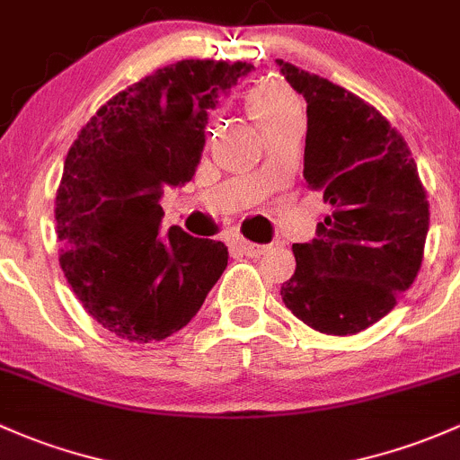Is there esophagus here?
<instances>
[{
	"label": "esophagus",
	"mask_w": 460,
	"mask_h": 460,
	"mask_svg": "<svg viewBox=\"0 0 460 460\" xmlns=\"http://www.w3.org/2000/svg\"><path fill=\"white\" fill-rule=\"evenodd\" d=\"M231 246H234L235 251H240V253L249 255V258H258V255H262L264 251H267V246L264 244H253L244 238H234L231 240Z\"/></svg>",
	"instance_id": "1"
}]
</instances>
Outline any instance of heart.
Instances as JSON below:
<instances>
[{
  "label": "heart",
  "mask_w": 460,
  "mask_h": 460,
  "mask_svg": "<svg viewBox=\"0 0 460 460\" xmlns=\"http://www.w3.org/2000/svg\"><path fill=\"white\" fill-rule=\"evenodd\" d=\"M243 108L264 134L288 120L302 119V103L297 94L279 79L255 81L243 94Z\"/></svg>",
  "instance_id": "1"
}]
</instances>
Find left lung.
Listing matches in <instances>:
<instances>
[{
	"instance_id": "8db88e82",
	"label": "left lung",
	"mask_w": 460,
	"mask_h": 460,
	"mask_svg": "<svg viewBox=\"0 0 460 460\" xmlns=\"http://www.w3.org/2000/svg\"><path fill=\"white\" fill-rule=\"evenodd\" d=\"M306 99L304 178L332 214L317 238L293 244L282 302L306 326L355 335L396 306L423 262L429 205L408 143L364 99L278 59Z\"/></svg>"
}]
</instances>
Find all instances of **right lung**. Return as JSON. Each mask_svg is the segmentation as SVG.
<instances>
[{
	"label": "right lung",
	"mask_w": 460,
	"mask_h": 460,
	"mask_svg": "<svg viewBox=\"0 0 460 460\" xmlns=\"http://www.w3.org/2000/svg\"><path fill=\"white\" fill-rule=\"evenodd\" d=\"M251 67H158L101 105L67 152L55 200L59 264L88 315L119 340L149 344L178 332L226 269L222 243L178 226L158 234L161 198L191 181L207 110Z\"/></svg>",
	"instance_id": "right-lung-1"
}]
</instances>
